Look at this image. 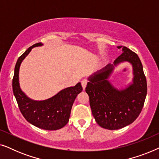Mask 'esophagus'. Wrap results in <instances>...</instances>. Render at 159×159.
Returning <instances> with one entry per match:
<instances>
[{
    "label": "esophagus",
    "instance_id": "obj_1",
    "mask_svg": "<svg viewBox=\"0 0 159 159\" xmlns=\"http://www.w3.org/2000/svg\"><path fill=\"white\" fill-rule=\"evenodd\" d=\"M88 80H86V79L82 80V81H81V84H82V88H83V89L85 88V87L87 85V83H88Z\"/></svg>",
    "mask_w": 159,
    "mask_h": 159
}]
</instances>
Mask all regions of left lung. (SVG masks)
Segmentation results:
<instances>
[{
	"instance_id": "left-lung-1",
	"label": "left lung",
	"mask_w": 159,
	"mask_h": 159,
	"mask_svg": "<svg viewBox=\"0 0 159 159\" xmlns=\"http://www.w3.org/2000/svg\"><path fill=\"white\" fill-rule=\"evenodd\" d=\"M123 53L114 65L128 61L134 66V83L122 91L114 89L107 80L113 69L108 64L98 73L89 77L85 88L90 98L92 114L104 129L114 130L130 125L140 115L147 95L146 78L138 56L125 46H118Z\"/></svg>"
}]
</instances>
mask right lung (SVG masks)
Segmentation results:
<instances>
[{
  "instance_id": "right-lung-1",
  "label": "right lung",
  "mask_w": 159,
  "mask_h": 159,
  "mask_svg": "<svg viewBox=\"0 0 159 159\" xmlns=\"http://www.w3.org/2000/svg\"><path fill=\"white\" fill-rule=\"evenodd\" d=\"M43 44L36 43L30 47L17 60L13 77V92L18 103L19 110L26 120L40 129H59L68 123L74 101L82 87L79 82L75 87L65 88L51 98L36 101L30 99L22 91L19 83V66L22 60L28 55L32 48Z\"/></svg>"
}]
</instances>
